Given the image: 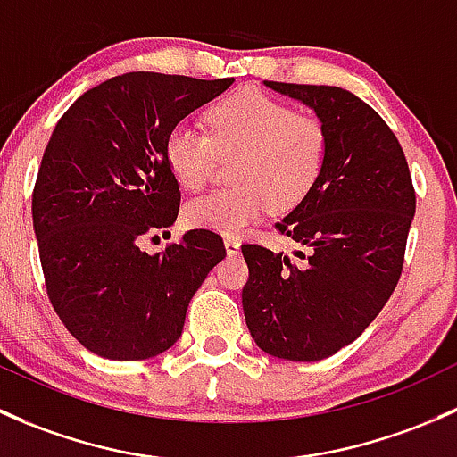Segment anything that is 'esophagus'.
<instances>
[{
    "mask_svg": "<svg viewBox=\"0 0 457 457\" xmlns=\"http://www.w3.org/2000/svg\"><path fill=\"white\" fill-rule=\"evenodd\" d=\"M224 248H227L228 257L239 255V242L235 237H224Z\"/></svg>",
    "mask_w": 457,
    "mask_h": 457,
    "instance_id": "obj_1",
    "label": "esophagus"
}]
</instances>
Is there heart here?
Segmentation results:
<instances>
[{"mask_svg":"<svg viewBox=\"0 0 457 457\" xmlns=\"http://www.w3.org/2000/svg\"><path fill=\"white\" fill-rule=\"evenodd\" d=\"M206 123L211 136L178 123L164 143L169 169L187 191H200L220 158H235V187L185 206L191 227L235 237L260 222L268 209H297L317 187L328 156V131L317 116L293 112L257 89H242L211 107Z\"/></svg>","mask_w":457,"mask_h":457,"instance_id":"b5f03b06","label":"heart"}]
</instances>
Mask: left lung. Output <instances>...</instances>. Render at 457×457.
I'll use <instances>...</instances> for the list:
<instances>
[{
	"mask_svg": "<svg viewBox=\"0 0 457 457\" xmlns=\"http://www.w3.org/2000/svg\"><path fill=\"white\" fill-rule=\"evenodd\" d=\"M263 86L317 114L328 156L312 194L279 224L299 251L242 246L244 317L270 356L321 361L359 338L392 297L416 194L403 147L368 103L332 86Z\"/></svg>",
	"mask_w": 457,
	"mask_h": 457,
	"instance_id": "obj_1",
	"label": "left lung"
}]
</instances>
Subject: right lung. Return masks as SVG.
Instances as JSON below:
<instances>
[{
  "label": "right lung",
  "mask_w": 457,
  "mask_h": 457,
  "mask_svg": "<svg viewBox=\"0 0 457 457\" xmlns=\"http://www.w3.org/2000/svg\"><path fill=\"white\" fill-rule=\"evenodd\" d=\"M230 86L120 74L77 98L50 136L32 194L46 290L68 332L103 359L169 350L191 297L227 257L222 237L204 228L154 255L140 237H158L180 209L164 156L169 131Z\"/></svg>",
  "instance_id": "obj_1"
}]
</instances>
